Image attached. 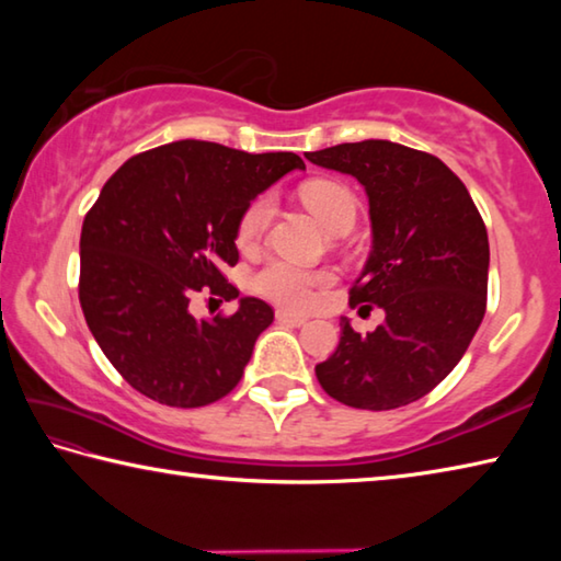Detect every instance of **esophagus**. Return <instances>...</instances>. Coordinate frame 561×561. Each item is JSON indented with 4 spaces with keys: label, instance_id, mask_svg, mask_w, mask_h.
Listing matches in <instances>:
<instances>
[{
    "label": "esophagus",
    "instance_id": "34e87169",
    "mask_svg": "<svg viewBox=\"0 0 561 561\" xmlns=\"http://www.w3.org/2000/svg\"><path fill=\"white\" fill-rule=\"evenodd\" d=\"M307 314H297V311H289V309H279L277 311V321L279 324H291V327H301L307 324Z\"/></svg>",
    "mask_w": 561,
    "mask_h": 561
}]
</instances>
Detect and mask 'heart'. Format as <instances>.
I'll return each mask as SVG.
<instances>
[{
    "label": "heart",
    "instance_id": "1",
    "mask_svg": "<svg viewBox=\"0 0 561 561\" xmlns=\"http://www.w3.org/2000/svg\"><path fill=\"white\" fill-rule=\"evenodd\" d=\"M301 201L311 213L319 217V222L327 230L336 232L341 227H351L356 220V197L346 185L334 183V180H311L301 185ZM274 213L272 195H260L247 205V210L237 225V244L242 250H252L267 232ZM331 282L327 272H311L297 267V264L274 260L254 274V291L262 294L264 299L289 309H307L317 297V289Z\"/></svg>",
    "mask_w": 561,
    "mask_h": 561
}]
</instances>
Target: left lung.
<instances>
[{
  "label": "left lung",
  "instance_id": "8db88e82",
  "mask_svg": "<svg viewBox=\"0 0 561 561\" xmlns=\"http://www.w3.org/2000/svg\"><path fill=\"white\" fill-rule=\"evenodd\" d=\"M304 156L364 185L374 240L348 304L386 311L368 334L341 317L319 383L364 411L413 403L458 366L485 317V222L462 180L431 153L371 138Z\"/></svg>",
  "mask_w": 561,
  "mask_h": 561
}]
</instances>
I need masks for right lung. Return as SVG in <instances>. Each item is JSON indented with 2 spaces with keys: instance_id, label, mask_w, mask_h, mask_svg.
Segmentation results:
<instances>
[{
  "instance_id": "obj_1",
  "label": "right lung",
  "mask_w": 561,
  "mask_h": 561,
  "mask_svg": "<svg viewBox=\"0 0 561 561\" xmlns=\"http://www.w3.org/2000/svg\"><path fill=\"white\" fill-rule=\"evenodd\" d=\"M291 170L297 153H244L178 140L126 160L103 185L81 227L79 299L113 368L153 401L201 408L240 383L254 341L274 311L240 297L237 225L254 197ZM210 290L241 307L195 320L188 299Z\"/></svg>"
}]
</instances>
